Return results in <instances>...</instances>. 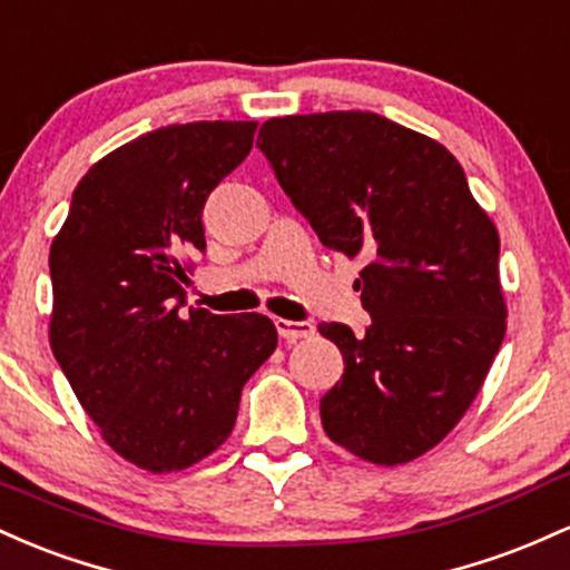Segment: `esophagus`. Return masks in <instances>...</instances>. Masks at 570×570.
<instances>
[{
  "label": "esophagus",
  "instance_id": "esophagus-1",
  "mask_svg": "<svg viewBox=\"0 0 570 570\" xmlns=\"http://www.w3.org/2000/svg\"><path fill=\"white\" fill-rule=\"evenodd\" d=\"M274 325H277V334H279V338H285V342H298V338H309L312 334H315V325L298 323V320L277 317L274 320Z\"/></svg>",
  "mask_w": 570,
  "mask_h": 570
}]
</instances>
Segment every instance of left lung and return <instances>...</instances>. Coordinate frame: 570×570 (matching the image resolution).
Returning <instances> with one entry per match:
<instances>
[{"mask_svg": "<svg viewBox=\"0 0 570 570\" xmlns=\"http://www.w3.org/2000/svg\"><path fill=\"white\" fill-rule=\"evenodd\" d=\"M261 153L325 247L361 255L366 334L323 323L344 374L320 399L338 446L399 465L436 446L476 399L507 334L498 228L436 139L376 112L287 115Z\"/></svg>", "mask_w": 570, "mask_h": 570, "instance_id": "1", "label": "left lung"}]
</instances>
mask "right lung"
I'll return each mask as SVG.
<instances>
[{"instance_id":"1","label":"right lung","mask_w":570,"mask_h":570,"mask_svg":"<svg viewBox=\"0 0 570 570\" xmlns=\"http://www.w3.org/2000/svg\"><path fill=\"white\" fill-rule=\"evenodd\" d=\"M255 120L164 126L78 183L50 245V350L101 439L153 474L183 471L232 436L242 387L277 347L258 312L180 317L202 209L247 158Z\"/></svg>"}]
</instances>
